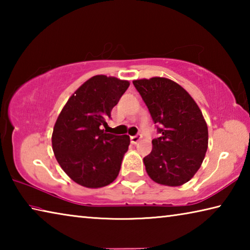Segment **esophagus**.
I'll list each match as a JSON object with an SVG mask.
<instances>
[{"mask_svg": "<svg viewBox=\"0 0 250 250\" xmlns=\"http://www.w3.org/2000/svg\"><path fill=\"white\" fill-rule=\"evenodd\" d=\"M141 138H142L141 134H137V135H133V137H131L130 140H131V142L133 143V145H135V143H138L139 141L141 140Z\"/></svg>", "mask_w": 250, "mask_h": 250, "instance_id": "34e87169", "label": "esophagus"}]
</instances>
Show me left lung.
Returning <instances> with one entry per match:
<instances>
[{
	"label": "left lung",
	"instance_id": "obj_1",
	"mask_svg": "<svg viewBox=\"0 0 250 250\" xmlns=\"http://www.w3.org/2000/svg\"><path fill=\"white\" fill-rule=\"evenodd\" d=\"M160 138L143 159L155 183L181 186L201 167L208 146V129L200 107L179 83L163 77L133 80Z\"/></svg>",
	"mask_w": 250,
	"mask_h": 250
}]
</instances>
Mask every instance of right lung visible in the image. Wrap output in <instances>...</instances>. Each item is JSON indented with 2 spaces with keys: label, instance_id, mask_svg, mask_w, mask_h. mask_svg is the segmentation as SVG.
<instances>
[{
  "label": "right lung",
  "instance_id": "obj_1",
  "mask_svg": "<svg viewBox=\"0 0 250 250\" xmlns=\"http://www.w3.org/2000/svg\"><path fill=\"white\" fill-rule=\"evenodd\" d=\"M129 86L128 80L94 76L70 96L59 113L52 135L53 151L59 166L77 184L104 188L119 174L130 137L101 128Z\"/></svg>",
  "mask_w": 250,
  "mask_h": 250
}]
</instances>
